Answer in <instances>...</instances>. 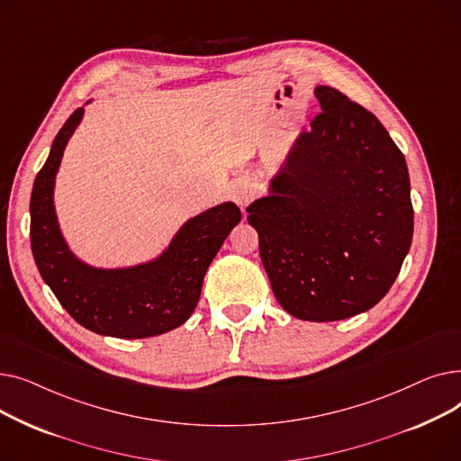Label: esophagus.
Here are the masks:
<instances>
[{"label":"esophagus","instance_id":"obj_1","mask_svg":"<svg viewBox=\"0 0 461 461\" xmlns=\"http://www.w3.org/2000/svg\"><path fill=\"white\" fill-rule=\"evenodd\" d=\"M254 196V186L252 183L249 181H240L235 185L233 188V202L239 205V207H245Z\"/></svg>","mask_w":461,"mask_h":461}]
</instances>
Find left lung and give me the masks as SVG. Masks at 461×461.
I'll return each instance as SVG.
<instances>
[{
    "instance_id": "obj_1",
    "label": "left lung",
    "mask_w": 461,
    "mask_h": 461,
    "mask_svg": "<svg viewBox=\"0 0 461 461\" xmlns=\"http://www.w3.org/2000/svg\"><path fill=\"white\" fill-rule=\"evenodd\" d=\"M313 93L321 113L247 212L280 306L304 321H338L394 284L413 205L403 153L379 119L334 87Z\"/></svg>"
}]
</instances>
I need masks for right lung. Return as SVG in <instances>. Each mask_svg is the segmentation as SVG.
<instances>
[{
    "instance_id": "add662e5",
    "label": "right lung",
    "mask_w": 461,
    "mask_h": 461,
    "mask_svg": "<svg viewBox=\"0 0 461 461\" xmlns=\"http://www.w3.org/2000/svg\"><path fill=\"white\" fill-rule=\"evenodd\" d=\"M82 117L84 108H78L65 121L33 183L30 237L37 269L75 321L96 334L136 340L174 330L192 316L203 276L240 222V211L226 202L196 214L148 263L121 269L87 265L65 243L54 207L61 157Z\"/></svg>"
}]
</instances>
